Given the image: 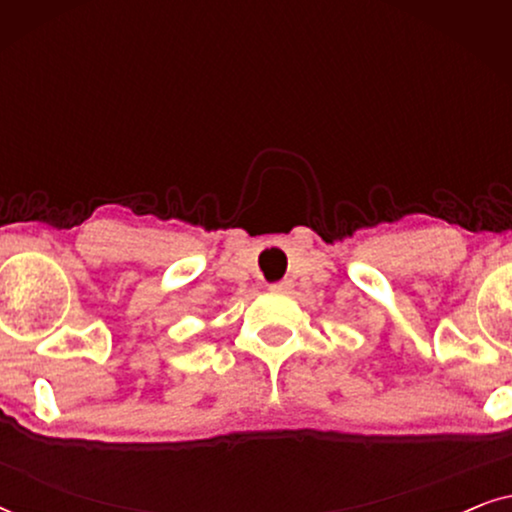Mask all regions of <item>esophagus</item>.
Returning a JSON list of instances; mask_svg holds the SVG:
<instances>
[{"instance_id": "1", "label": "esophagus", "mask_w": 512, "mask_h": 512, "mask_svg": "<svg viewBox=\"0 0 512 512\" xmlns=\"http://www.w3.org/2000/svg\"><path fill=\"white\" fill-rule=\"evenodd\" d=\"M293 289V282L291 279H282V282H275L270 286V291H275V293H286V291H291Z\"/></svg>"}]
</instances>
